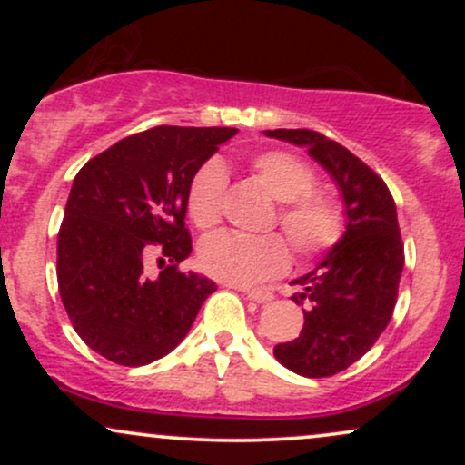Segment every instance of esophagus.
I'll return each instance as SVG.
<instances>
[{"label": "esophagus", "mask_w": 465, "mask_h": 465, "mask_svg": "<svg viewBox=\"0 0 465 465\" xmlns=\"http://www.w3.org/2000/svg\"><path fill=\"white\" fill-rule=\"evenodd\" d=\"M236 288L240 292H244V295H247L249 300L255 303H266V302L273 300V295H271L269 291H253V288H244V286H236Z\"/></svg>", "instance_id": "1"}]
</instances>
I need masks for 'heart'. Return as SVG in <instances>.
I'll list each match as a JSON object with an SVG mask.
<instances>
[{
	"instance_id": "1",
	"label": "heart",
	"mask_w": 465,
	"mask_h": 465,
	"mask_svg": "<svg viewBox=\"0 0 465 465\" xmlns=\"http://www.w3.org/2000/svg\"><path fill=\"white\" fill-rule=\"evenodd\" d=\"M251 174L280 203V227L297 253L312 258L339 242L343 218L334 201L312 192L317 179L306 162L284 151H264L251 159ZM225 190L227 174L218 162L205 163L196 173L188 192V212L196 227L212 229L221 223ZM199 260L207 275L249 286L280 273L288 262V247L275 233L247 238L225 232L201 244Z\"/></svg>"
}]
</instances>
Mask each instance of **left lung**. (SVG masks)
Returning a JSON list of instances; mask_svg holds the SVG:
<instances>
[{
  "instance_id": "8db88e82",
  "label": "left lung",
  "mask_w": 465,
  "mask_h": 465,
  "mask_svg": "<svg viewBox=\"0 0 465 465\" xmlns=\"http://www.w3.org/2000/svg\"><path fill=\"white\" fill-rule=\"evenodd\" d=\"M264 135L306 148L343 201V236L311 273L292 280L302 286L292 302L306 306L302 332L273 348L275 359L300 376H334L367 354L391 322L404 269L396 203L370 165L322 133L275 129Z\"/></svg>"
}]
</instances>
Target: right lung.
<instances>
[{
  "label": "right lung",
  "instance_id": "obj_1",
  "mask_svg": "<svg viewBox=\"0 0 465 465\" xmlns=\"http://www.w3.org/2000/svg\"><path fill=\"white\" fill-rule=\"evenodd\" d=\"M238 129L154 126L124 137L80 168L61 232L56 277L80 339L104 359L140 367L190 332L210 277L181 273L192 253L188 192L199 168ZM157 248L169 266L145 269Z\"/></svg>",
  "mask_w": 465,
  "mask_h": 465
}]
</instances>
